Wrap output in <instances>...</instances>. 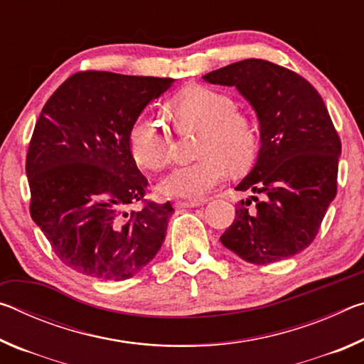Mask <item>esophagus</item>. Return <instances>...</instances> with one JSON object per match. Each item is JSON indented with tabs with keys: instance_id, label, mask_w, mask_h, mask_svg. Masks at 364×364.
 Returning <instances> with one entry per match:
<instances>
[{
	"instance_id": "obj_1",
	"label": "esophagus",
	"mask_w": 364,
	"mask_h": 364,
	"mask_svg": "<svg viewBox=\"0 0 364 364\" xmlns=\"http://www.w3.org/2000/svg\"><path fill=\"white\" fill-rule=\"evenodd\" d=\"M202 205L200 200H175L176 208H191V207H199Z\"/></svg>"
}]
</instances>
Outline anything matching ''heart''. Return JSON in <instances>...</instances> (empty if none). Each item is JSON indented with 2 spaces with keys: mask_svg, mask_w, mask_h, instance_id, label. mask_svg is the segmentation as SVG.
Here are the masks:
<instances>
[{
  "mask_svg": "<svg viewBox=\"0 0 364 364\" xmlns=\"http://www.w3.org/2000/svg\"><path fill=\"white\" fill-rule=\"evenodd\" d=\"M171 112L180 127H194L202 134L196 162L180 165L159 184L168 197L199 199L223 183L226 164L242 168L257 152V132L244 115L236 114L230 96L207 86L181 91L171 101ZM128 144L141 167L162 170L170 162L171 136L157 115H139L128 132Z\"/></svg>",
  "mask_w": 364,
  "mask_h": 364,
  "instance_id": "heart-1",
  "label": "heart"
}]
</instances>
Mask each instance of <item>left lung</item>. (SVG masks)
<instances>
[{"label": "left lung", "instance_id": "8db88e82", "mask_svg": "<svg viewBox=\"0 0 364 364\" xmlns=\"http://www.w3.org/2000/svg\"><path fill=\"white\" fill-rule=\"evenodd\" d=\"M236 86L260 122V152L237 191L254 193L236 207L221 244L254 264L306 249L337 194L341 138L310 82L263 59H244L204 75Z\"/></svg>", "mask_w": 364, "mask_h": 364}]
</instances>
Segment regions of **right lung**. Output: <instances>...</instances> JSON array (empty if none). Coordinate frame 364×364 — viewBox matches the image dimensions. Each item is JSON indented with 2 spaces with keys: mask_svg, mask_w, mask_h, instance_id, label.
<instances>
[{
  "mask_svg": "<svg viewBox=\"0 0 364 364\" xmlns=\"http://www.w3.org/2000/svg\"><path fill=\"white\" fill-rule=\"evenodd\" d=\"M173 80L77 72L36 120L26 171L30 215L67 267L101 281L139 273L167 234L170 202L146 199L128 132ZM139 203L134 211L132 205Z\"/></svg>",
  "mask_w": 364,
  "mask_h": 364,
  "instance_id": "obj_1",
  "label": "right lung"
}]
</instances>
